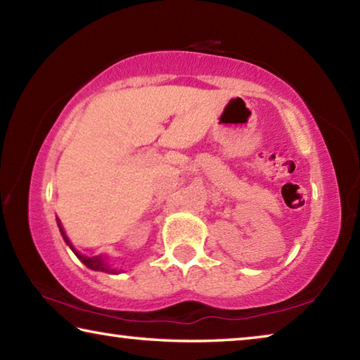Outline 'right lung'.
<instances>
[{"label": "right lung", "mask_w": 360, "mask_h": 360, "mask_svg": "<svg viewBox=\"0 0 360 360\" xmlns=\"http://www.w3.org/2000/svg\"><path fill=\"white\" fill-rule=\"evenodd\" d=\"M57 226H59L60 233H62V237H64L65 243L68 245V247L72 248V252L77 255V258H78L79 261H82L84 266L89 267V269H93V271H101V272H107V274H118V272H120V271H117V269H112V267L108 266V262L105 261L104 256H84V255H82V253H78L77 250L73 248V245L70 243V240H68V237L65 236V232H64V229H62V224H60L59 219H57Z\"/></svg>", "instance_id": "add662e5"}]
</instances>
